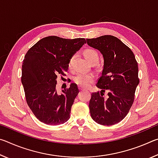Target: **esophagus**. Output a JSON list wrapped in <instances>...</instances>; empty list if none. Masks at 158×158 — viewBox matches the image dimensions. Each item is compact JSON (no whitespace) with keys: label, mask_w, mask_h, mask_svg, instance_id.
Returning <instances> with one entry per match:
<instances>
[{"label":"esophagus","mask_w":158,"mask_h":158,"mask_svg":"<svg viewBox=\"0 0 158 158\" xmlns=\"http://www.w3.org/2000/svg\"><path fill=\"white\" fill-rule=\"evenodd\" d=\"M80 90H84V88H82V87H80V89H79Z\"/></svg>","instance_id":"1"}]
</instances>
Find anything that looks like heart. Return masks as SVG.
Masks as SVG:
<instances>
[{
	"mask_svg": "<svg viewBox=\"0 0 158 158\" xmlns=\"http://www.w3.org/2000/svg\"><path fill=\"white\" fill-rule=\"evenodd\" d=\"M84 56L86 59L91 63L93 60H98L99 59V55L97 51L94 49H86L84 51ZM75 57V55L73 56L69 60L68 66L69 68L73 67V63L74 58ZM95 77L93 74H85V73H79L74 77V81L77 84H78L79 86L82 88H86L92 84L94 81Z\"/></svg>",
	"mask_w": 158,
	"mask_h": 158,
	"instance_id": "b5f03b06",
	"label": "heart"
}]
</instances>
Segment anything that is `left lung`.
<instances>
[{"mask_svg": "<svg viewBox=\"0 0 158 158\" xmlns=\"http://www.w3.org/2000/svg\"><path fill=\"white\" fill-rule=\"evenodd\" d=\"M86 42L104 58L102 75L96 84L101 91L91 94L90 116L98 124H116L127 116L135 100L139 83L137 62L132 50L116 37L102 35Z\"/></svg>", "mask_w": 158, "mask_h": 158, "instance_id": "1", "label": "left lung"}]
</instances>
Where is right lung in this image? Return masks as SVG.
Here are the masks:
<instances>
[{"label":"right lung","instance_id":"obj_1","mask_svg":"<svg viewBox=\"0 0 158 158\" xmlns=\"http://www.w3.org/2000/svg\"><path fill=\"white\" fill-rule=\"evenodd\" d=\"M85 43L84 38L44 37L26 53L22 64L21 83L29 108L45 124L64 123L70 117L71 107L79 93L76 84L56 91L57 76L68 71L70 58Z\"/></svg>","mask_w":158,"mask_h":158}]
</instances>
